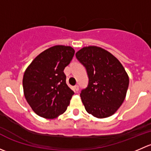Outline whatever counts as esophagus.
Here are the masks:
<instances>
[{
	"label": "esophagus",
	"mask_w": 151,
	"mask_h": 151,
	"mask_svg": "<svg viewBox=\"0 0 151 151\" xmlns=\"http://www.w3.org/2000/svg\"><path fill=\"white\" fill-rule=\"evenodd\" d=\"M74 90H75V91H79V89H80V88H79V85H75V86H74Z\"/></svg>",
	"instance_id": "obj_1"
}]
</instances>
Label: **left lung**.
I'll return each mask as SVG.
<instances>
[{"label": "left lung", "instance_id": "1", "mask_svg": "<svg viewBox=\"0 0 151 151\" xmlns=\"http://www.w3.org/2000/svg\"><path fill=\"white\" fill-rule=\"evenodd\" d=\"M85 67L88 85L80 96L85 109L98 118L113 115L124 101L129 78L121 62L104 49L85 47L76 53Z\"/></svg>", "mask_w": 151, "mask_h": 151}]
</instances>
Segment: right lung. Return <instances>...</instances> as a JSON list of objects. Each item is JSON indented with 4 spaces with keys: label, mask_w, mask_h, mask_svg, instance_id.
Here are the masks:
<instances>
[{
    "label": "right lung",
    "mask_w": 151,
    "mask_h": 151,
    "mask_svg": "<svg viewBox=\"0 0 151 151\" xmlns=\"http://www.w3.org/2000/svg\"><path fill=\"white\" fill-rule=\"evenodd\" d=\"M74 52L70 46L50 47L36 56L25 70L22 80L24 95L40 117L52 119L66 110L74 93L66 84L63 70Z\"/></svg>",
    "instance_id": "obj_1"
}]
</instances>
